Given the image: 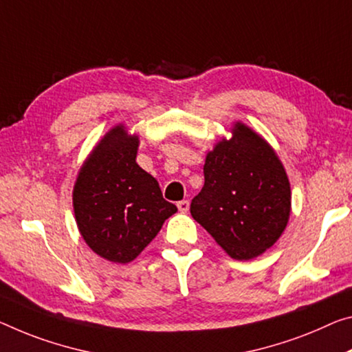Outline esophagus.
Segmentation results:
<instances>
[{
  "label": "esophagus",
  "mask_w": 352,
  "mask_h": 352,
  "mask_svg": "<svg viewBox=\"0 0 352 352\" xmlns=\"http://www.w3.org/2000/svg\"><path fill=\"white\" fill-rule=\"evenodd\" d=\"M177 206H178V211H180V213H188L189 202H188V200H182V202L177 204Z\"/></svg>",
  "instance_id": "34e87169"
}]
</instances>
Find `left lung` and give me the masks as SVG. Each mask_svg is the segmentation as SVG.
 <instances>
[{
	"mask_svg": "<svg viewBox=\"0 0 352 352\" xmlns=\"http://www.w3.org/2000/svg\"><path fill=\"white\" fill-rule=\"evenodd\" d=\"M205 183L191 214L235 260L274 246L292 213L285 167L270 144L243 122L206 153Z\"/></svg>",
	"mask_w": 352,
	"mask_h": 352,
	"instance_id": "left-lung-1",
	"label": "left lung"
}]
</instances>
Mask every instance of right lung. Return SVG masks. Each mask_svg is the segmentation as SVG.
Listing matches in <instances>:
<instances>
[{
	"label": "right lung",
	"instance_id": "1",
	"mask_svg": "<svg viewBox=\"0 0 352 352\" xmlns=\"http://www.w3.org/2000/svg\"><path fill=\"white\" fill-rule=\"evenodd\" d=\"M138 135L124 124L111 128L89 153L74 186L75 221L94 252L130 263L177 211L158 182L139 167Z\"/></svg>",
	"mask_w": 352,
	"mask_h": 352
}]
</instances>
